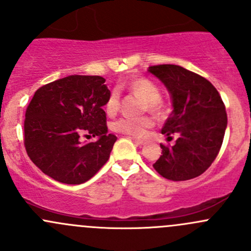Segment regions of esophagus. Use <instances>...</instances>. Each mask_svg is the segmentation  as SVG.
<instances>
[{
	"label": "esophagus",
	"mask_w": 251,
	"mask_h": 251,
	"mask_svg": "<svg viewBox=\"0 0 251 251\" xmlns=\"http://www.w3.org/2000/svg\"><path fill=\"white\" fill-rule=\"evenodd\" d=\"M131 140H132L133 142H135L136 144H138V146H142V144H143V141L142 140H140V138H136V137H130Z\"/></svg>",
	"instance_id": "1"
}]
</instances>
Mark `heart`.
<instances>
[{
  "label": "heart",
  "instance_id": "obj_1",
  "mask_svg": "<svg viewBox=\"0 0 251 251\" xmlns=\"http://www.w3.org/2000/svg\"><path fill=\"white\" fill-rule=\"evenodd\" d=\"M128 90L136 96L141 97L146 102L147 109L153 114L161 113V92L160 88L146 77H140L133 80L128 85ZM120 105V96L116 90L111 91L107 103H105V111L109 115H114L119 109ZM151 119L149 118H131V116H121L118 120L114 121L111 127L114 131L125 135L136 136L140 137L144 133L147 127L151 126Z\"/></svg>",
  "mask_w": 251,
  "mask_h": 251
}]
</instances>
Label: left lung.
<instances>
[{
    "label": "left lung",
    "mask_w": 251,
    "mask_h": 251,
    "mask_svg": "<svg viewBox=\"0 0 251 251\" xmlns=\"http://www.w3.org/2000/svg\"><path fill=\"white\" fill-rule=\"evenodd\" d=\"M168 87L174 110L161 133L174 146L160 144L161 155L153 168L171 181H187L201 176L216 159L227 127L226 107L210 81L179 65L149 67Z\"/></svg>",
    "instance_id": "1"
}]
</instances>
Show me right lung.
I'll use <instances>...</instances> for the list:
<instances>
[{
    "label": "right lung",
    "instance_id": "right-lung-1",
    "mask_svg": "<svg viewBox=\"0 0 251 251\" xmlns=\"http://www.w3.org/2000/svg\"><path fill=\"white\" fill-rule=\"evenodd\" d=\"M105 78L72 75L44 85L25 111L24 146L32 163L67 184L88 181L108 161L116 136L108 133ZM98 137L96 142L82 137Z\"/></svg>",
    "mask_w": 251,
    "mask_h": 251
}]
</instances>
